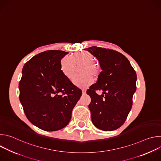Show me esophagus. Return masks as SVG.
Returning a JSON list of instances; mask_svg holds the SVG:
<instances>
[{"mask_svg":"<svg viewBox=\"0 0 161 161\" xmlns=\"http://www.w3.org/2000/svg\"><path fill=\"white\" fill-rule=\"evenodd\" d=\"M82 94H86V90H84V89L82 90Z\"/></svg>","mask_w":161,"mask_h":161,"instance_id":"34e87169","label":"esophagus"}]
</instances>
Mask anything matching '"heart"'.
Returning a JSON list of instances; mask_svg holds the SVG:
<instances>
[{"label": "heart", "instance_id": "1", "mask_svg": "<svg viewBox=\"0 0 161 161\" xmlns=\"http://www.w3.org/2000/svg\"><path fill=\"white\" fill-rule=\"evenodd\" d=\"M95 62V57L89 52H80L75 54L72 58L64 57L60 60V70L65 76L72 79L75 74L76 67L81 65L80 72L83 75L75 78L73 83L79 87L86 88L93 83L90 76L96 77L99 74V68Z\"/></svg>", "mask_w": 161, "mask_h": 161}]
</instances>
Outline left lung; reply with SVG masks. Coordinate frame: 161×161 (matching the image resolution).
I'll list each match as a JSON object with an SVG mask.
<instances>
[{"instance_id": "obj_1", "label": "left lung", "mask_w": 161, "mask_h": 161, "mask_svg": "<svg viewBox=\"0 0 161 161\" xmlns=\"http://www.w3.org/2000/svg\"><path fill=\"white\" fill-rule=\"evenodd\" d=\"M99 62L103 70L97 81L87 90L93 124L104 131L116 130L125 122L132 105L137 76L128 59L113 50L92 47L84 49ZM101 90V96L96 92Z\"/></svg>"}]
</instances>
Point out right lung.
Masks as SVG:
<instances>
[{"label":"right lung","instance_id":"obj_1","mask_svg":"<svg viewBox=\"0 0 161 161\" xmlns=\"http://www.w3.org/2000/svg\"><path fill=\"white\" fill-rule=\"evenodd\" d=\"M67 53L60 50L40 53L22 69L19 101L28 120L46 131L58 130L69 124L82 94L60 70V60Z\"/></svg>","mask_w":161,"mask_h":161}]
</instances>
